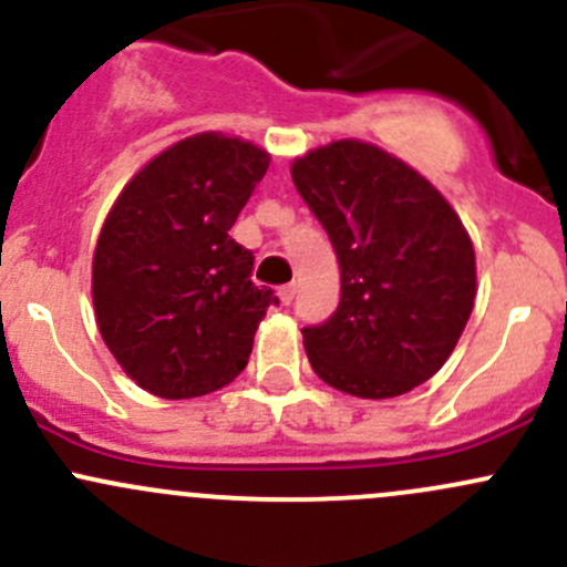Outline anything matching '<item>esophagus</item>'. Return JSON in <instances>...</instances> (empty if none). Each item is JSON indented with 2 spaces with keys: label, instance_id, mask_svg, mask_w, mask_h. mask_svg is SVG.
I'll return each mask as SVG.
<instances>
[{
  "label": "esophagus",
  "instance_id": "obj_1",
  "mask_svg": "<svg viewBox=\"0 0 567 567\" xmlns=\"http://www.w3.org/2000/svg\"><path fill=\"white\" fill-rule=\"evenodd\" d=\"M293 299H296V282L282 285V288H279V301H282V305H290Z\"/></svg>",
  "mask_w": 567,
  "mask_h": 567
}]
</instances>
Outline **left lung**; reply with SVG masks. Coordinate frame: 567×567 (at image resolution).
<instances>
[{"instance_id":"1","label":"left lung","mask_w":567,"mask_h":567,"mask_svg":"<svg viewBox=\"0 0 567 567\" xmlns=\"http://www.w3.org/2000/svg\"><path fill=\"white\" fill-rule=\"evenodd\" d=\"M340 260V305L301 329L320 381L353 398L411 392L442 370L477 296L474 247L427 177L362 140H337L290 167Z\"/></svg>"}]
</instances>
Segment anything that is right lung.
I'll return each instance as SVG.
<instances>
[{
	"mask_svg": "<svg viewBox=\"0 0 567 567\" xmlns=\"http://www.w3.org/2000/svg\"><path fill=\"white\" fill-rule=\"evenodd\" d=\"M271 156L241 136H186L120 192L93 255V307L131 381L167 400L203 398L249 362L274 290L251 285L230 227Z\"/></svg>",
	"mask_w": 567,
	"mask_h": 567,
	"instance_id": "1",
	"label": "right lung"
}]
</instances>
